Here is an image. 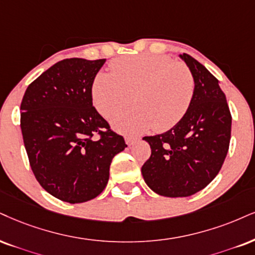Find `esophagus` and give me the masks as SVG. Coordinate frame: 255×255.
I'll return each mask as SVG.
<instances>
[{
    "mask_svg": "<svg viewBox=\"0 0 255 255\" xmlns=\"http://www.w3.org/2000/svg\"><path fill=\"white\" fill-rule=\"evenodd\" d=\"M138 140H139V138H138V137H132V136H127V137H125V142H127V144H128V146L133 145V144L136 143V142H138Z\"/></svg>",
    "mask_w": 255,
    "mask_h": 255,
    "instance_id": "1",
    "label": "esophagus"
}]
</instances>
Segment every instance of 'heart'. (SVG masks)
Wrapping results in <instances>:
<instances>
[{
    "mask_svg": "<svg viewBox=\"0 0 255 255\" xmlns=\"http://www.w3.org/2000/svg\"><path fill=\"white\" fill-rule=\"evenodd\" d=\"M112 72L99 73L93 81L94 105L111 117L132 100L136 106L113 116L112 124L125 133H139L153 128L170 130L190 108L195 80L190 68L168 55L142 54L116 59Z\"/></svg>",
    "mask_w": 255,
    "mask_h": 255,
    "instance_id": "heart-1",
    "label": "heart"
}]
</instances>
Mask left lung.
I'll list each match as a JSON object with an SVG mask.
<instances>
[{"label": "left lung", "instance_id": "8db88e82", "mask_svg": "<svg viewBox=\"0 0 255 255\" xmlns=\"http://www.w3.org/2000/svg\"><path fill=\"white\" fill-rule=\"evenodd\" d=\"M195 92L182 121L164 133L146 136L151 156L142 166L145 183L166 197H185L206 188L219 174L229 149L232 115L219 80L189 54Z\"/></svg>", "mask_w": 255, "mask_h": 255}]
</instances>
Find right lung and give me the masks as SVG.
<instances>
[{
    "label": "right lung",
    "instance_id": "1",
    "mask_svg": "<svg viewBox=\"0 0 255 255\" xmlns=\"http://www.w3.org/2000/svg\"><path fill=\"white\" fill-rule=\"evenodd\" d=\"M105 61L64 59L22 98L20 125L31 170L47 193L65 202L98 196L112 158L128 146L92 104L94 78Z\"/></svg>",
    "mask_w": 255,
    "mask_h": 255
}]
</instances>
